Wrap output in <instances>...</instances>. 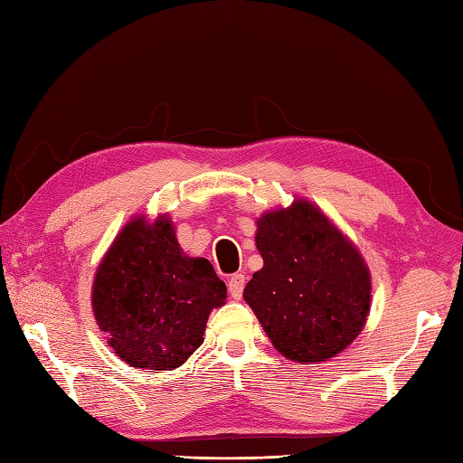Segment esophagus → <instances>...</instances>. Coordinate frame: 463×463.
I'll return each instance as SVG.
<instances>
[{"instance_id": "obj_1", "label": "esophagus", "mask_w": 463, "mask_h": 463, "mask_svg": "<svg viewBox=\"0 0 463 463\" xmlns=\"http://www.w3.org/2000/svg\"><path fill=\"white\" fill-rule=\"evenodd\" d=\"M245 289V276L243 274H233L228 282V291L233 299H241Z\"/></svg>"}]
</instances>
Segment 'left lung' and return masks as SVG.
<instances>
[{
    "mask_svg": "<svg viewBox=\"0 0 463 463\" xmlns=\"http://www.w3.org/2000/svg\"><path fill=\"white\" fill-rule=\"evenodd\" d=\"M264 266L243 298L279 354L317 363L340 354L365 325L371 276L359 250L307 201L257 222Z\"/></svg>",
    "mask_w": 463,
    "mask_h": 463,
    "instance_id": "1",
    "label": "left lung"
}]
</instances>
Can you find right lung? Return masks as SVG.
I'll list each match as a JSON object with an SVG mask.
<instances>
[{
	"mask_svg": "<svg viewBox=\"0 0 463 463\" xmlns=\"http://www.w3.org/2000/svg\"><path fill=\"white\" fill-rule=\"evenodd\" d=\"M226 284L206 259L181 250L167 218L129 222L94 278L92 309L108 344L131 367L170 371L201 347Z\"/></svg>",
	"mask_w": 463,
	"mask_h": 463,
	"instance_id": "add662e5",
	"label": "right lung"
}]
</instances>
